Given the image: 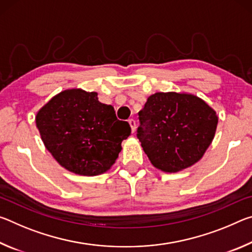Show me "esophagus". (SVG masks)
<instances>
[{
  "label": "esophagus",
  "mask_w": 252,
  "mask_h": 252,
  "mask_svg": "<svg viewBox=\"0 0 252 252\" xmlns=\"http://www.w3.org/2000/svg\"><path fill=\"white\" fill-rule=\"evenodd\" d=\"M129 125H130V126H131L132 133H133V132L135 131V121L133 120V119H130V120H129Z\"/></svg>",
  "instance_id": "34e87169"
}]
</instances>
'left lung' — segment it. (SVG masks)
<instances>
[{
	"instance_id": "8db88e82",
	"label": "left lung",
	"mask_w": 252,
	"mask_h": 252,
	"mask_svg": "<svg viewBox=\"0 0 252 252\" xmlns=\"http://www.w3.org/2000/svg\"><path fill=\"white\" fill-rule=\"evenodd\" d=\"M138 139L152 165L174 173L201 159L215 138L218 116L201 97L157 92L139 111Z\"/></svg>"
}]
</instances>
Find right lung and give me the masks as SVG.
Listing matches in <instances>:
<instances>
[{
    "mask_svg": "<svg viewBox=\"0 0 252 252\" xmlns=\"http://www.w3.org/2000/svg\"><path fill=\"white\" fill-rule=\"evenodd\" d=\"M35 123L58 163L87 177L109 171L131 134L129 123L118 120L112 105L101 103L96 92L78 88L54 95L37 111Z\"/></svg>",
    "mask_w": 252,
    "mask_h": 252,
    "instance_id": "obj_1",
    "label": "right lung"
}]
</instances>
